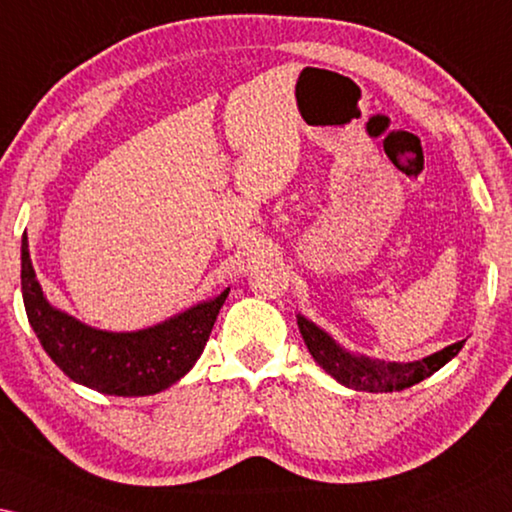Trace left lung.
I'll use <instances>...</instances> for the list:
<instances>
[{"mask_svg": "<svg viewBox=\"0 0 512 512\" xmlns=\"http://www.w3.org/2000/svg\"><path fill=\"white\" fill-rule=\"evenodd\" d=\"M296 319L314 362L339 385L351 387L355 392H396V389L417 385L456 358L462 344H465V339H462V342L446 346L442 351L415 362H385L369 358V355L351 353L326 330L305 319L303 314H296Z\"/></svg>", "mask_w": 512, "mask_h": 512, "instance_id": "left-lung-1", "label": "left lung"}]
</instances>
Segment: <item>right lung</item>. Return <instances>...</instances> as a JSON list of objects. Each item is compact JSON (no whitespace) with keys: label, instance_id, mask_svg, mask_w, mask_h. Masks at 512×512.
<instances>
[{"label":"right lung","instance_id":"add662e5","mask_svg":"<svg viewBox=\"0 0 512 512\" xmlns=\"http://www.w3.org/2000/svg\"><path fill=\"white\" fill-rule=\"evenodd\" d=\"M22 298L40 346L70 380L109 396H150L193 369L212 335L230 287L186 307L157 326L129 332L100 330L54 307L36 278L22 234Z\"/></svg>","mask_w":512,"mask_h":512}]
</instances>
